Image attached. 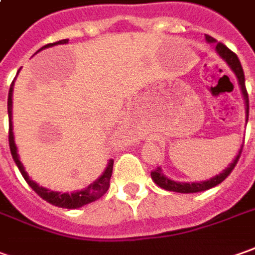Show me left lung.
Returning <instances> with one entry per match:
<instances>
[{"instance_id": "1", "label": "left lung", "mask_w": 255, "mask_h": 255, "mask_svg": "<svg viewBox=\"0 0 255 255\" xmlns=\"http://www.w3.org/2000/svg\"><path fill=\"white\" fill-rule=\"evenodd\" d=\"M206 42L208 43H215L216 39H213L212 36L206 35ZM216 52L219 54L222 59L226 61L229 64V67L233 70V73L237 77L239 80V85L242 88V92H243L244 101H246V121H249V94H247V90H246V80H244V71L243 67H242V63L239 57L236 56V53H233L227 46H225L223 43H216ZM242 150H243V144H242V148L239 150V154L233 160V163L230 164L227 167L226 170H223L222 174L213 177L209 181H203V182H177V181H172V179L164 177L163 171L160 167H157L154 171H151V178L154 181L155 184L160 188H163L165 191H172V192H181V194H194V192H202V191H206V189H211V188L219 185L220 182H223L225 179L230 175V172L235 170L236 164L239 161L240 155H242Z\"/></svg>"}]
</instances>
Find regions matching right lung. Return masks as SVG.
Segmentation results:
<instances>
[{
  "instance_id": "add662e5",
  "label": "right lung",
  "mask_w": 255,
  "mask_h": 255,
  "mask_svg": "<svg viewBox=\"0 0 255 255\" xmlns=\"http://www.w3.org/2000/svg\"><path fill=\"white\" fill-rule=\"evenodd\" d=\"M68 39H63V40H59L56 43H49L43 46L42 49H39L37 52L43 50L46 47H52V46H56V44H64L67 43ZM12 91H13V81L11 84V88H9V92H8V118H9V130H8V140H9V148H11V154L13 161L16 164V167L19 168L22 177L25 178V181L28 182V185L33 191H35L37 195L40 196L42 199H44L46 202L52 203L54 206H59V208H66V209H77V208H81L87 203H91L97 199H100L101 196L104 195L109 188V179H111V175H112V168H114V160H109L108 163V167L105 168L104 174L101 175L100 178L97 181H94L92 184H90L88 187L83 189V191H77V192H73V194H61V192H54V191H50V189H46L43 187H39L36 184L35 181L29 178L28 172L25 171L23 165L20 163L19 155H18V151H16V144H15V140H13V131H12Z\"/></svg>"
}]
</instances>
